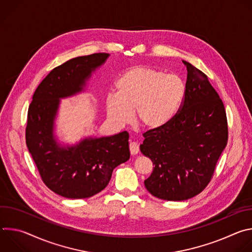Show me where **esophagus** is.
<instances>
[{
  "mask_svg": "<svg viewBox=\"0 0 252 252\" xmlns=\"http://www.w3.org/2000/svg\"><path fill=\"white\" fill-rule=\"evenodd\" d=\"M129 152H130L131 156H135V155L138 154L139 149H138V146H137L136 142H130L129 143Z\"/></svg>",
  "mask_w": 252,
  "mask_h": 252,
  "instance_id": "esophagus-1",
  "label": "esophagus"
}]
</instances>
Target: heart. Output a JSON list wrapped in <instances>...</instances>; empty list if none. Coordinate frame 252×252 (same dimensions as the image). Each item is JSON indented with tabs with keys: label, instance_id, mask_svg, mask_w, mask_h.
<instances>
[{
	"label": "heart",
	"instance_id": "obj_1",
	"mask_svg": "<svg viewBox=\"0 0 252 252\" xmlns=\"http://www.w3.org/2000/svg\"><path fill=\"white\" fill-rule=\"evenodd\" d=\"M117 94L106 95L107 118L124 126L132 119L146 129H158L168 124L177 113L185 95L184 81L176 75L165 74L149 66H133L116 84Z\"/></svg>",
	"mask_w": 252,
	"mask_h": 252
}]
</instances>
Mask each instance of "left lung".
Returning a JSON list of instances; mask_svg holds the SVG:
<instances>
[{
	"label": "left lung",
	"mask_w": 252,
	"mask_h": 252,
	"mask_svg": "<svg viewBox=\"0 0 252 252\" xmlns=\"http://www.w3.org/2000/svg\"><path fill=\"white\" fill-rule=\"evenodd\" d=\"M186 95L164 126L143 133L140 152L155 164L145 181L156 197L181 201L200 193L210 183L226 147L228 126L224 104L207 76L191 63Z\"/></svg>",
	"instance_id": "left-lung-1"
}]
</instances>
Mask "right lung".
Wrapping results in <instances>:
<instances>
[{
    "label": "right lung",
    "mask_w": 252,
    "mask_h": 252,
    "mask_svg": "<svg viewBox=\"0 0 252 252\" xmlns=\"http://www.w3.org/2000/svg\"><path fill=\"white\" fill-rule=\"evenodd\" d=\"M109 54L71 59L53 68L34 91L29 105L26 142L44 184L66 198H88L109 185L113 170L129 158L128 133L87 138L78 146L60 148L53 126L59 98L83 90L92 71Z\"/></svg>",
    "instance_id": "add662e5"
}]
</instances>
